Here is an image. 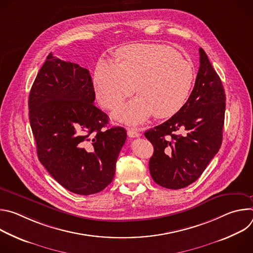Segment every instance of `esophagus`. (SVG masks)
<instances>
[{
    "label": "esophagus",
    "instance_id": "34e87169",
    "mask_svg": "<svg viewBox=\"0 0 253 253\" xmlns=\"http://www.w3.org/2000/svg\"><path fill=\"white\" fill-rule=\"evenodd\" d=\"M127 134L131 138H136V137H139L141 135L136 129H133V128H129L128 131H127Z\"/></svg>",
    "mask_w": 253,
    "mask_h": 253
}]
</instances>
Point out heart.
Wrapping results in <instances>:
<instances>
[{
  "instance_id": "b5f03b06",
  "label": "heart",
  "mask_w": 253,
  "mask_h": 253,
  "mask_svg": "<svg viewBox=\"0 0 253 253\" xmlns=\"http://www.w3.org/2000/svg\"><path fill=\"white\" fill-rule=\"evenodd\" d=\"M121 63L101 60L94 72V87L101 105L113 109L137 92L115 116L139 124L151 114L169 118L185 104L194 80L192 66L169 47L134 44L118 50ZM137 89H135V86Z\"/></svg>"
}]
</instances>
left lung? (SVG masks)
Instances as JSON below:
<instances>
[{
	"label": "left lung",
	"mask_w": 253,
	"mask_h": 253,
	"mask_svg": "<svg viewBox=\"0 0 253 253\" xmlns=\"http://www.w3.org/2000/svg\"><path fill=\"white\" fill-rule=\"evenodd\" d=\"M194 88L176 114L145 132L154 153L149 170L168 189L184 188L200 177L222 143L225 93L219 76L202 48Z\"/></svg>",
	"instance_id": "obj_1"
}]
</instances>
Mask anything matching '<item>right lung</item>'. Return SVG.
I'll list each match as a JSON object with an SVG mask.
<instances>
[{
    "instance_id": "right-lung-1",
    "label": "right lung",
    "mask_w": 253,
    "mask_h": 253,
    "mask_svg": "<svg viewBox=\"0 0 253 253\" xmlns=\"http://www.w3.org/2000/svg\"><path fill=\"white\" fill-rule=\"evenodd\" d=\"M89 71L52 53L29 95V118L37 154L67 190L91 195L109 185L127 138L123 127L104 129L108 115L94 104Z\"/></svg>"
}]
</instances>
